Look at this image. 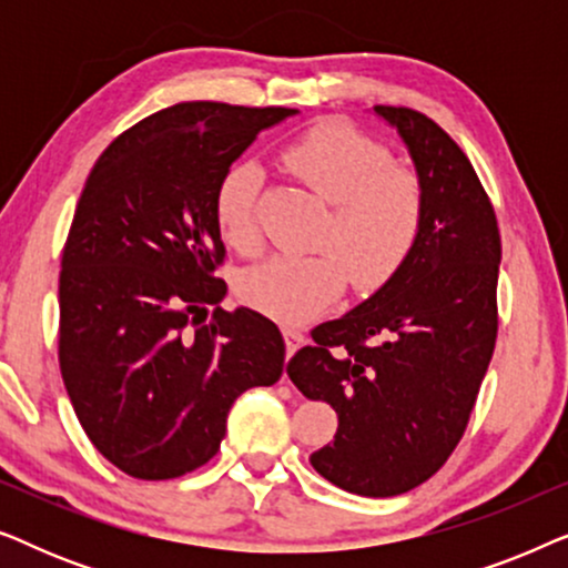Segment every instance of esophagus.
<instances>
[{
    "label": "esophagus",
    "instance_id": "1",
    "mask_svg": "<svg viewBox=\"0 0 568 568\" xmlns=\"http://www.w3.org/2000/svg\"><path fill=\"white\" fill-rule=\"evenodd\" d=\"M284 341H286V354L292 356L302 344H305V333L297 328H284Z\"/></svg>",
    "mask_w": 568,
    "mask_h": 568
}]
</instances>
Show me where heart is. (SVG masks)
<instances>
[{
    "label": "heart",
    "instance_id": "1",
    "mask_svg": "<svg viewBox=\"0 0 568 568\" xmlns=\"http://www.w3.org/2000/svg\"><path fill=\"white\" fill-rule=\"evenodd\" d=\"M282 162L331 204L321 245L310 255H274L237 282L245 305L282 323H307L344 292H375L400 274L424 230L426 196L414 170L393 165L385 144L341 121L307 129L282 150ZM261 173L240 162L220 178L214 222L240 253L258 245L255 199Z\"/></svg>",
    "mask_w": 568,
    "mask_h": 568
}]
</instances>
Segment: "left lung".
Returning <instances> with one entry per match:
<instances>
[{
  "label": "left lung",
  "mask_w": 568,
  "mask_h": 568,
  "mask_svg": "<svg viewBox=\"0 0 568 568\" xmlns=\"http://www.w3.org/2000/svg\"><path fill=\"white\" fill-rule=\"evenodd\" d=\"M398 129L424 185L426 216L400 274L313 331L286 375L336 408L331 445L310 455L333 486L398 496L429 480L463 439L491 362L501 237L470 160L410 108L375 105Z\"/></svg>",
  "instance_id": "1"
}]
</instances>
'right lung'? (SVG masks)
I'll list each match as a JSON object with an SVG mask.
<instances>
[{
  "mask_svg": "<svg viewBox=\"0 0 568 568\" xmlns=\"http://www.w3.org/2000/svg\"><path fill=\"white\" fill-rule=\"evenodd\" d=\"M294 113L162 108L113 139L84 183L61 255L59 367L84 434L131 478L201 468L237 395L282 377L276 325L220 307L214 191L263 129Z\"/></svg>",
  "mask_w": 568,
  "mask_h": 568,
  "instance_id": "obj_1",
  "label": "right lung"
}]
</instances>
